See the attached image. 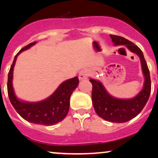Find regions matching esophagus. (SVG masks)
Here are the masks:
<instances>
[{
	"mask_svg": "<svg viewBox=\"0 0 158 158\" xmlns=\"http://www.w3.org/2000/svg\"><path fill=\"white\" fill-rule=\"evenodd\" d=\"M86 78V71L85 70L81 71L79 74V80H85Z\"/></svg>",
	"mask_w": 158,
	"mask_h": 158,
	"instance_id": "esophagus-1",
	"label": "esophagus"
}]
</instances>
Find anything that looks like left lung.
Segmentation results:
<instances>
[{"label": "left lung", "instance_id": "8db88e82", "mask_svg": "<svg viewBox=\"0 0 158 158\" xmlns=\"http://www.w3.org/2000/svg\"><path fill=\"white\" fill-rule=\"evenodd\" d=\"M115 46L125 45L131 52L140 58L142 70L144 77L142 90L135 97L120 99L111 96L100 81L90 78L92 83V101L96 114L106 121L115 123L128 122L137 116L148 102L151 92L150 75L143 53L139 47L127 39L119 36L110 35Z\"/></svg>", "mask_w": 158, "mask_h": 158}]
</instances>
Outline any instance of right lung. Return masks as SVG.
Instances as JSON below:
<instances>
[{
    "label": "right lung",
    "mask_w": 158,
    "mask_h": 158,
    "mask_svg": "<svg viewBox=\"0 0 158 158\" xmlns=\"http://www.w3.org/2000/svg\"><path fill=\"white\" fill-rule=\"evenodd\" d=\"M36 44V42L23 47L15 56L8 75V98L15 110L27 122L36 124L49 126L61 122L66 117L70 108V98L77 86L79 80L77 76L67 80L60 84L57 89L48 98L39 102L30 103L19 100L13 88V71L16 58L21 52L27 50Z\"/></svg>",
    "instance_id": "right-lung-1"
}]
</instances>
